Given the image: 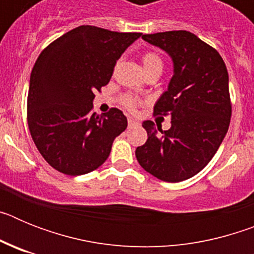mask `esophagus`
<instances>
[{"mask_svg":"<svg viewBox=\"0 0 254 254\" xmlns=\"http://www.w3.org/2000/svg\"><path fill=\"white\" fill-rule=\"evenodd\" d=\"M134 125H137V122L133 120V118H128V126L131 127V126H134Z\"/></svg>","mask_w":254,"mask_h":254,"instance_id":"obj_1","label":"esophagus"}]
</instances>
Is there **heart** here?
<instances>
[{"instance_id": "obj_1", "label": "heart", "mask_w": 254, "mask_h": 254, "mask_svg": "<svg viewBox=\"0 0 254 254\" xmlns=\"http://www.w3.org/2000/svg\"><path fill=\"white\" fill-rule=\"evenodd\" d=\"M142 64L145 67V71L147 72V75L151 72H163L164 68V61L163 58L160 57L159 53L156 52H146V53H143L142 56ZM121 103H122L123 107L126 109H128V111L134 112L137 109L138 107L141 105V100L138 99L137 96L131 95V94H127V95L122 96V99H121Z\"/></svg>"}]
</instances>
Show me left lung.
Segmentation results:
<instances>
[{"label":"left lung","instance_id":"left-lung-1","mask_svg":"<svg viewBox=\"0 0 254 254\" xmlns=\"http://www.w3.org/2000/svg\"><path fill=\"white\" fill-rule=\"evenodd\" d=\"M142 39L173 60L174 75L154 107L155 116L172 117V127L163 131L145 121L147 141L136 149V158L160 181H186L210 163L228 132L232 117L228 69L219 52L190 31L143 34Z\"/></svg>","mask_w":254,"mask_h":254}]
</instances>
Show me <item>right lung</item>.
<instances>
[{
	"mask_svg": "<svg viewBox=\"0 0 254 254\" xmlns=\"http://www.w3.org/2000/svg\"><path fill=\"white\" fill-rule=\"evenodd\" d=\"M140 37L81 25L42 51L30 75L28 126L52 168L81 176L107 160L127 118L117 108L94 113V93L109 82L117 60Z\"/></svg>",
	"mask_w": 254,
	"mask_h": 254,
	"instance_id": "1",
	"label": "right lung"
}]
</instances>
